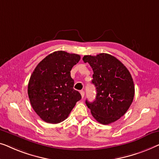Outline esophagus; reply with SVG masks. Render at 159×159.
I'll return each mask as SVG.
<instances>
[{"label": "esophagus", "instance_id": "esophagus-1", "mask_svg": "<svg viewBox=\"0 0 159 159\" xmlns=\"http://www.w3.org/2000/svg\"><path fill=\"white\" fill-rule=\"evenodd\" d=\"M80 95H81L82 98H84V95H85L84 91H80Z\"/></svg>", "mask_w": 159, "mask_h": 159}]
</instances>
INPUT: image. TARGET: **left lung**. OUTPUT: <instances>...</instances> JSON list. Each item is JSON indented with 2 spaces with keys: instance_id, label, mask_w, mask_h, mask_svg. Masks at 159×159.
Wrapping results in <instances>:
<instances>
[{
  "instance_id": "8db88e82",
  "label": "left lung",
  "mask_w": 159,
  "mask_h": 159,
  "mask_svg": "<svg viewBox=\"0 0 159 159\" xmlns=\"http://www.w3.org/2000/svg\"><path fill=\"white\" fill-rule=\"evenodd\" d=\"M93 71L92 84L97 90L93 102L86 100L94 119L109 125L122 117L133 102L135 87L131 74L119 60L107 53L85 55Z\"/></svg>"
}]
</instances>
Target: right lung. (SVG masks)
I'll list each match as a JSON object with an SVG mask.
<instances>
[{
    "mask_svg": "<svg viewBox=\"0 0 159 159\" xmlns=\"http://www.w3.org/2000/svg\"><path fill=\"white\" fill-rule=\"evenodd\" d=\"M80 59L77 54L56 51L44 57L36 67L28 84L32 108L44 122L64 121L81 96L73 89L70 70Z\"/></svg>",
    "mask_w": 159,
    "mask_h": 159,
    "instance_id": "right-lung-1",
    "label": "right lung"
}]
</instances>
